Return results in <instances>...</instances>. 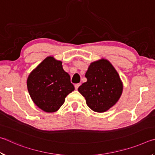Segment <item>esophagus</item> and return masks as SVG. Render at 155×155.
Returning <instances> with one entry per match:
<instances>
[{
  "instance_id": "obj_1",
  "label": "esophagus",
  "mask_w": 155,
  "mask_h": 155,
  "mask_svg": "<svg viewBox=\"0 0 155 155\" xmlns=\"http://www.w3.org/2000/svg\"><path fill=\"white\" fill-rule=\"evenodd\" d=\"M80 85H81V83H77V84H75L74 87H75L76 90H77V89L78 88V87H79Z\"/></svg>"
}]
</instances>
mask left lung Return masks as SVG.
I'll return each mask as SVG.
<instances>
[{
  "label": "left lung",
  "instance_id": "obj_1",
  "mask_svg": "<svg viewBox=\"0 0 155 155\" xmlns=\"http://www.w3.org/2000/svg\"><path fill=\"white\" fill-rule=\"evenodd\" d=\"M87 82L78 90L85 97L86 103L94 111L103 113L118 101L123 85L118 73L108 60L92 62L85 73Z\"/></svg>",
  "mask_w": 155,
  "mask_h": 155
}]
</instances>
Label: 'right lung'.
<instances>
[{
  "mask_svg": "<svg viewBox=\"0 0 155 155\" xmlns=\"http://www.w3.org/2000/svg\"><path fill=\"white\" fill-rule=\"evenodd\" d=\"M28 93L37 106L45 112H55L64 103L65 97L74 90L70 77L62 62L48 57L28 75Z\"/></svg>",
  "mask_w": 155,
  "mask_h": 155,
  "instance_id": "obj_1",
  "label": "right lung"
}]
</instances>
